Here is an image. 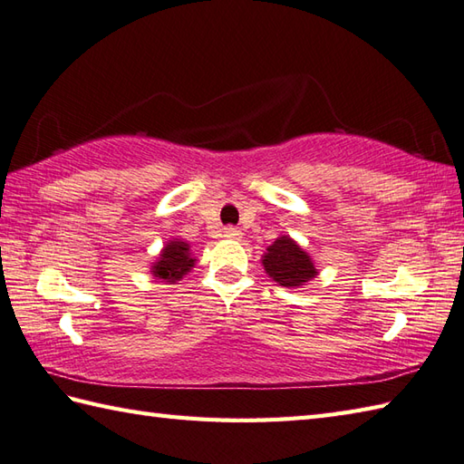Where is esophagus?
<instances>
[{"label":"esophagus","instance_id":"34e87169","mask_svg":"<svg viewBox=\"0 0 464 464\" xmlns=\"http://www.w3.org/2000/svg\"><path fill=\"white\" fill-rule=\"evenodd\" d=\"M223 237H227V239H239L241 233H239V229H235V227H227V229L223 231Z\"/></svg>","mask_w":464,"mask_h":464}]
</instances>
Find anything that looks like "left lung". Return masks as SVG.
Returning <instances> with one entry per match:
<instances>
[{"mask_svg":"<svg viewBox=\"0 0 464 464\" xmlns=\"http://www.w3.org/2000/svg\"><path fill=\"white\" fill-rule=\"evenodd\" d=\"M263 267L269 277L281 287H303L313 277H317V269L311 261V255L303 251L289 235H283L267 247L263 255Z\"/></svg>","mask_w":464,"mask_h":464,"instance_id":"left-lung-1","label":"left lung"}]
</instances>
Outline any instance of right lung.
<instances>
[{
  "label": "right lung",
  "mask_w": 464,
  "mask_h": 464,
  "mask_svg": "<svg viewBox=\"0 0 464 464\" xmlns=\"http://www.w3.org/2000/svg\"><path fill=\"white\" fill-rule=\"evenodd\" d=\"M193 265L195 259L191 257L189 243L173 239L165 245L160 259L151 265V275L155 279L173 285L175 281H181L183 275L189 273Z\"/></svg>",
  "instance_id": "add662e5"
}]
</instances>
